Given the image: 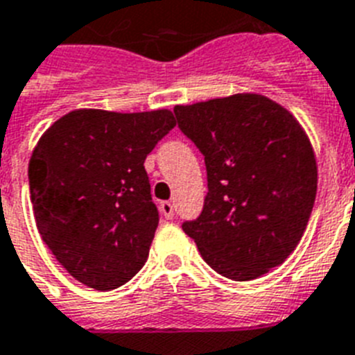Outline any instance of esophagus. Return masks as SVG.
I'll use <instances>...</instances> for the list:
<instances>
[{"label": "esophagus", "mask_w": 355, "mask_h": 355, "mask_svg": "<svg viewBox=\"0 0 355 355\" xmlns=\"http://www.w3.org/2000/svg\"><path fill=\"white\" fill-rule=\"evenodd\" d=\"M159 212L163 214V218L166 219L174 218V207H172V203H168V201H163V203L159 205Z\"/></svg>", "instance_id": "obj_1"}]
</instances>
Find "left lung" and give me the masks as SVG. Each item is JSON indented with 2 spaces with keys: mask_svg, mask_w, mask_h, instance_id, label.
I'll use <instances>...</instances> for the list:
<instances>
[{
  "mask_svg": "<svg viewBox=\"0 0 355 355\" xmlns=\"http://www.w3.org/2000/svg\"><path fill=\"white\" fill-rule=\"evenodd\" d=\"M207 166L203 210L183 230L214 270L250 281L297 247L318 190L309 137L292 114L259 94L174 108Z\"/></svg>",
  "mask_w": 355,
  "mask_h": 355,
  "instance_id": "left-lung-1",
  "label": "left lung"
}]
</instances>
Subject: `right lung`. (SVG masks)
Here are the masks:
<instances>
[{"label":"right lung","instance_id":"obj_1","mask_svg":"<svg viewBox=\"0 0 355 355\" xmlns=\"http://www.w3.org/2000/svg\"><path fill=\"white\" fill-rule=\"evenodd\" d=\"M174 127L171 110L83 108L37 141L28 165L37 230L79 283L114 290L145 265L159 212L143 163Z\"/></svg>","mask_w":355,"mask_h":355}]
</instances>
